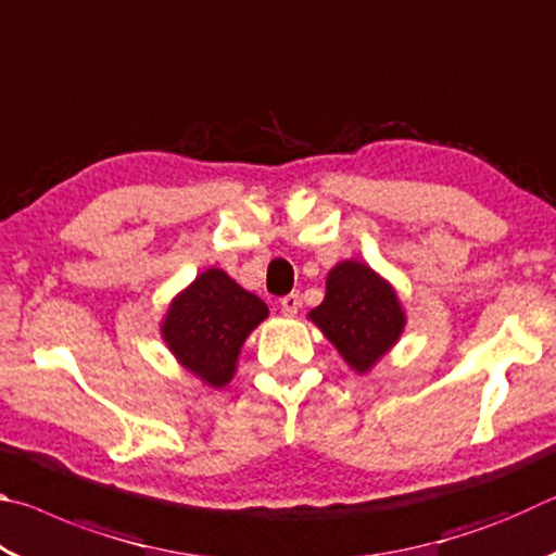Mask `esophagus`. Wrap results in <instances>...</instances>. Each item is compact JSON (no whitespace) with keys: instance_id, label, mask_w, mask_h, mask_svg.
<instances>
[{"instance_id":"1","label":"esophagus","mask_w":556,"mask_h":556,"mask_svg":"<svg viewBox=\"0 0 556 556\" xmlns=\"http://www.w3.org/2000/svg\"><path fill=\"white\" fill-rule=\"evenodd\" d=\"M299 294H287V296H281L279 299V308H281V314L285 316H294L296 312H299Z\"/></svg>"}]
</instances>
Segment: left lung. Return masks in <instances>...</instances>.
<instances>
[{"instance_id": "1", "label": "left lung", "mask_w": 556, "mask_h": 556, "mask_svg": "<svg viewBox=\"0 0 556 556\" xmlns=\"http://www.w3.org/2000/svg\"><path fill=\"white\" fill-rule=\"evenodd\" d=\"M318 331L357 375L370 372L407 326L397 291L370 265L343 260L328 271L326 296L308 312Z\"/></svg>"}]
</instances>
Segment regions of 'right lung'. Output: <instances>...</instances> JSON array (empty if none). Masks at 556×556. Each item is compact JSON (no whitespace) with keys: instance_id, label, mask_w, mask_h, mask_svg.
Instances as JSON below:
<instances>
[{"instance_id":"right-lung-1","label":"right lung","mask_w":556,"mask_h":556,"mask_svg":"<svg viewBox=\"0 0 556 556\" xmlns=\"http://www.w3.org/2000/svg\"><path fill=\"white\" fill-rule=\"evenodd\" d=\"M267 316L265 301L211 267L172 299L162 338L184 370L208 388H225L238 370L244 341Z\"/></svg>"}]
</instances>
